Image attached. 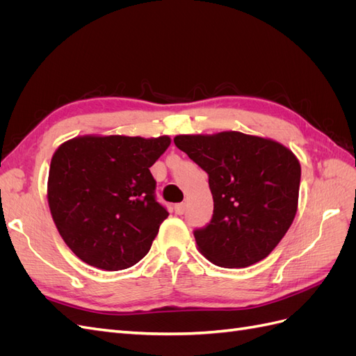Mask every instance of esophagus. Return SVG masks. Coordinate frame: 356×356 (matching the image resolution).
Instances as JSON below:
<instances>
[{
    "label": "esophagus",
    "instance_id": "esophagus-1",
    "mask_svg": "<svg viewBox=\"0 0 356 356\" xmlns=\"http://www.w3.org/2000/svg\"><path fill=\"white\" fill-rule=\"evenodd\" d=\"M175 212L178 213V215H182L186 212V203H178V204H175Z\"/></svg>",
    "mask_w": 356,
    "mask_h": 356
}]
</instances>
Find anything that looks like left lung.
Returning <instances> with one entry per match:
<instances>
[{
    "instance_id": "8db88e82",
    "label": "left lung",
    "mask_w": 356,
    "mask_h": 356,
    "mask_svg": "<svg viewBox=\"0 0 356 356\" xmlns=\"http://www.w3.org/2000/svg\"><path fill=\"white\" fill-rule=\"evenodd\" d=\"M174 143L209 177L212 218L193 232L200 252L229 268L261 261L294 221L297 157L272 139L241 132L178 135Z\"/></svg>"
}]
</instances>
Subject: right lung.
Masks as SVG:
<instances>
[{"instance_id": "obj_1", "label": "right lung", "mask_w": 356, "mask_h": 356, "mask_svg": "<svg viewBox=\"0 0 356 356\" xmlns=\"http://www.w3.org/2000/svg\"><path fill=\"white\" fill-rule=\"evenodd\" d=\"M169 136H79L51 157L47 199L53 221L80 260L123 270L147 255L169 212L156 200L149 168Z\"/></svg>"}]
</instances>
